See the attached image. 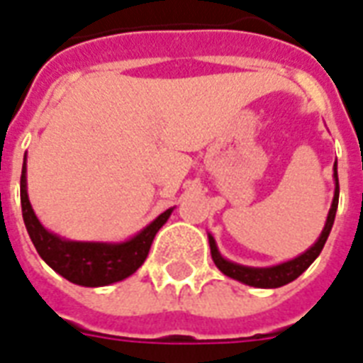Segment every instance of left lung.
I'll return each mask as SVG.
<instances>
[{
    "mask_svg": "<svg viewBox=\"0 0 363 363\" xmlns=\"http://www.w3.org/2000/svg\"><path fill=\"white\" fill-rule=\"evenodd\" d=\"M333 178H335V196H333V204H331V210L328 213V221H325V227L320 238L316 240L313 248L307 250L305 254H301L299 257L291 261H286V263H280L277 267H269V269H254V267H242L237 265V263H231V261L223 259L218 252V246L213 242L212 237L210 238V252H212V259L216 263V267L220 269L223 274L235 278L238 282L248 284V286H254V288H280L284 284L296 280L299 274L307 271L311 263H313L316 257L320 255L322 248H324L325 240L330 237L331 227H333V221H335V212L337 204H339V178H337V161L333 164Z\"/></svg>",
    "mask_w": 363,
    "mask_h": 363,
    "instance_id": "1",
    "label": "left lung"
}]
</instances>
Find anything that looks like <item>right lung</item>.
<instances>
[{
    "mask_svg": "<svg viewBox=\"0 0 363 363\" xmlns=\"http://www.w3.org/2000/svg\"><path fill=\"white\" fill-rule=\"evenodd\" d=\"M21 204L24 225L41 259L69 282L89 286V288L119 282L123 278L130 277L132 272H136L138 267L142 265L150 254L157 231L167 223L172 212V210L162 212L142 233H138L136 237L123 244L64 240L47 231L33 213L26 193V159L22 164Z\"/></svg>",
    "mask_w": 363,
    "mask_h": 363,
    "instance_id": "right-lung-1",
    "label": "right lung"
}]
</instances>
